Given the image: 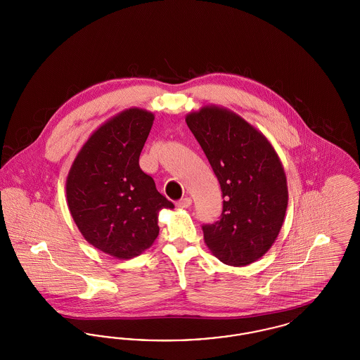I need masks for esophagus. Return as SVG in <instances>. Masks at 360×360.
Masks as SVG:
<instances>
[{"label":"esophagus","instance_id":"esophagus-1","mask_svg":"<svg viewBox=\"0 0 360 360\" xmlns=\"http://www.w3.org/2000/svg\"><path fill=\"white\" fill-rule=\"evenodd\" d=\"M191 205V198H188V197H185V198H182V200H179V201H176V206L178 207H188V206Z\"/></svg>","mask_w":360,"mask_h":360}]
</instances>
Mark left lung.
Instances as JSON below:
<instances>
[{"instance_id":"left-lung-1","label":"left lung","mask_w":360,"mask_h":360,"mask_svg":"<svg viewBox=\"0 0 360 360\" xmlns=\"http://www.w3.org/2000/svg\"><path fill=\"white\" fill-rule=\"evenodd\" d=\"M223 191L219 221L204 224L212 254L229 266H247L274 244L288 207L282 163L270 141L236 113L204 106L186 116Z\"/></svg>"}]
</instances>
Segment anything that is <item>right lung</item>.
<instances>
[{
  "mask_svg": "<svg viewBox=\"0 0 360 360\" xmlns=\"http://www.w3.org/2000/svg\"><path fill=\"white\" fill-rule=\"evenodd\" d=\"M154 115L132 108L103 124L77 155L66 181L70 213L93 247L131 259L159 235L158 213L174 204L139 166Z\"/></svg>",
  "mask_w": 360,
  "mask_h": 360,
  "instance_id": "1",
  "label": "right lung"
}]
</instances>
